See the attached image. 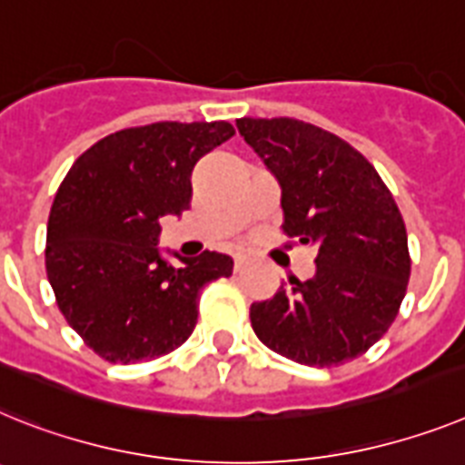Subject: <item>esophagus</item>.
Segmentation results:
<instances>
[{"label": "esophagus", "instance_id": "esophagus-1", "mask_svg": "<svg viewBox=\"0 0 465 465\" xmlns=\"http://www.w3.org/2000/svg\"><path fill=\"white\" fill-rule=\"evenodd\" d=\"M249 263V259L244 256V253H235V271H242L244 265Z\"/></svg>", "mask_w": 465, "mask_h": 465}]
</instances>
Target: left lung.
<instances>
[{
	"label": "left lung",
	"instance_id": "left-lung-1",
	"mask_svg": "<svg viewBox=\"0 0 465 465\" xmlns=\"http://www.w3.org/2000/svg\"><path fill=\"white\" fill-rule=\"evenodd\" d=\"M240 136L280 185L284 232L317 249L315 277L253 303L271 351L308 367L362 355L386 334L410 282L402 213L362 154L299 119H237Z\"/></svg>",
	"mask_w": 465,
	"mask_h": 465
}]
</instances>
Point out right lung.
Returning a JSON list of instances; mask_svg holds the SVG:
<instances>
[{
  "mask_svg": "<svg viewBox=\"0 0 465 465\" xmlns=\"http://www.w3.org/2000/svg\"><path fill=\"white\" fill-rule=\"evenodd\" d=\"M232 134L228 122L122 129L91 145L55 193L46 275L67 324L108 362L154 360L185 343L200 289L232 275L228 253L188 259L157 247L162 218L190 209L194 164Z\"/></svg>",
  "mask_w": 465,
  "mask_h": 465,
  "instance_id": "add662e5",
  "label": "right lung"
}]
</instances>
